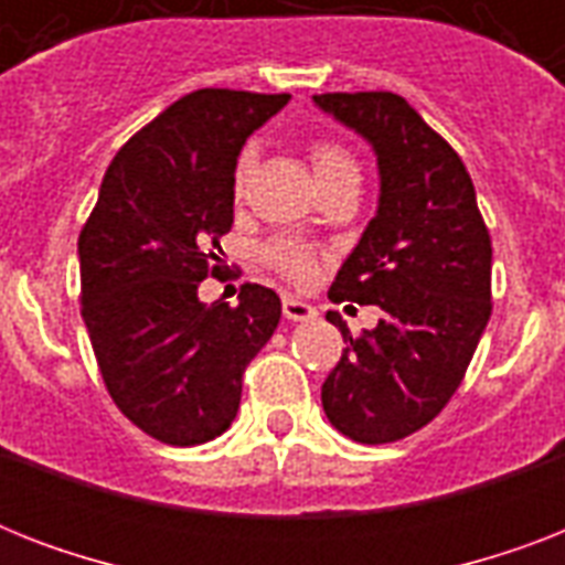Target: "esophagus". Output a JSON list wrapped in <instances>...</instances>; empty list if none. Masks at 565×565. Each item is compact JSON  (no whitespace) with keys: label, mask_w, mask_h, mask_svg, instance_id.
I'll list each match as a JSON object with an SVG mask.
<instances>
[{"label":"esophagus","mask_w":565,"mask_h":565,"mask_svg":"<svg viewBox=\"0 0 565 565\" xmlns=\"http://www.w3.org/2000/svg\"><path fill=\"white\" fill-rule=\"evenodd\" d=\"M281 308L284 319H290V322H310V319H317V308L308 305V301L296 299V296H284Z\"/></svg>","instance_id":"1"}]
</instances>
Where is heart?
Here are the masks:
<instances>
[{
    "label": "heart",
    "mask_w": 565,
    "mask_h": 565,
    "mask_svg": "<svg viewBox=\"0 0 565 565\" xmlns=\"http://www.w3.org/2000/svg\"><path fill=\"white\" fill-rule=\"evenodd\" d=\"M310 158H313L317 181L331 179V175H343V172H361L352 154L334 143H317L310 149ZM248 172H252V152H243L237 161V170H234V190H237V193H243V188H246ZM266 257H269V264H273L281 275H287L290 281H308L310 275H313V266H317V252H313L308 243L290 237L275 239L273 246L266 248Z\"/></svg>",
    "instance_id": "heart-1"
}]
</instances>
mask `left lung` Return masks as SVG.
<instances>
[{"mask_svg":"<svg viewBox=\"0 0 565 565\" xmlns=\"http://www.w3.org/2000/svg\"><path fill=\"white\" fill-rule=\"evenodd\" d=\"M313 105L352 128L377 161V211L340 266L328 299L377 305L349 334L322 384L328 422L381 446L425 428L466 375L490 322L492 243L457 152L395 93H322Z\"/></svg>","mask_w":565,"mask_h":565,"instance_id":"left-lung-1","label":"left lung"}]
</instances>
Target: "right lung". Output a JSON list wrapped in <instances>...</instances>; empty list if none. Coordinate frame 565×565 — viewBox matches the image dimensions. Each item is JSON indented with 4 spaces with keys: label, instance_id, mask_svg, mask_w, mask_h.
Wrapping results in <instances>:
<instances>
[{
    "label": "right lung",
    "instance_id": "obj_1",
    "mask_svg": "<svg viewBox=\"0 0 565 565\" xmlns=\"http://www.w3.org/2000/svg\"><path fill=\"white\" fill-rule=\"evenodd\" d=\"M290 93L204 87L158 114L110 161L78 237L82 317L110 398L167 446L220 437L237 416L243 372L281 319L269 287L243 284L237 308L204 305L234 225L239 149Z\"/></svg>",
    "mask_w": 565,
    "mask_h": 565
}]
</instances>
